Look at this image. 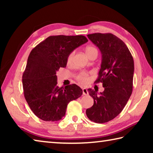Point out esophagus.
<instances>
[{"mask_svg":"<svg viewBox=\"0 0 153 153\" xmlns=\"http://www.w3.org/2000/svg\"><path fill=\"white\" fill-rule=\"evenodd\" d=\"M82 93L83 95H88V90L86 88H82Z\"/></svg>","mask_w":153,"mask_h":153,"instance_id":"1","label":"esophagus"}]
</instances>
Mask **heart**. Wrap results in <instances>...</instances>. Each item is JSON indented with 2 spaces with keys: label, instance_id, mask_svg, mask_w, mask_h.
<instances>
[{
  "label": "heart",
  "instance_id": "heart-1",
  "mask_svg": "<svg viewBox=\"0 0 153 153\" xmlns=\"http://www.w3.org/2000/svg\"><path fill=\"white\" fill-rule=\"evenodd\" d=\"M86 55L88 56L89 55H90V54H92L93 53H98V51L97 48L94 47V46H87V47L86 48ZM74 53H75L74 51H71V53H69L68 55H67V64H70L72 62V61H73ZM76 78L77 81H79V82L86 83L89 79L88 74L86 72H85V71H82V72H80L79 74L77 75Z\"/></svg>",
  "mask_w": 153,
  "mask_h": 153
}]
</instances>
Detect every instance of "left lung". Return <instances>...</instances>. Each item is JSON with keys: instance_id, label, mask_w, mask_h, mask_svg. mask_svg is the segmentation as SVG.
I'll return each instance as SVG.
<instances>
[{"instance_id": "obj_1", "label": "left lung", "mask_w": 153, "mask_h": 153, "mask_svg": "<svg viewBox=\"0 0 153 153\" xmlns=\"http://www.w3.org/2000/svg\"><path fill=\"white\" fill-rule=\"evenodd\" d=\"M88 37L102 54V63L95 83H102L105 90L97 95L88 89L94 105L86 113L95 123L108 122L117 117L132 92L134 64L132 55L122 40L111 33H94Z\"/></svg>"}]
</instances>
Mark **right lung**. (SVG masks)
I'll use <instances>...</instances> for the list:
<instances>
[{
	"label": "right lung",
	"instance_id": "1",
	"mask_svg": "<svg viewBox=\"0 0 153 153\" xmlns=\"http://www.w3.org/2000/svg\"><path fill=\"white\" fill-rule=\"evenodd\" d=\"M88 42L84 36H51L30 52L22 83L25 100L40 120L56 121L65 116L67 106L81 97L76 84L59 88L56 72L66 67L67 55Z\"/></svg>",
	"mask_w": 153,
	"mask_h": 153
}]
</instances>
